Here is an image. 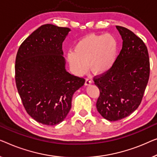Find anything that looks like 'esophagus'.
<instances>
[{
    "instance_id": "1",
    "label": "esophagus",
    "mask_w": 157,
    "mask_h": 157,
    "mask_svg": "<svg viewBox=\"0 0 157 157\" xmlns=\"http://www.w3.org/2000/svg\"><path fill=\"white\" fill-rule=\"evenodd\" d=\"M92 79L91 78H86L85 79V85H89L92 83Z\"/></svg>"
}]
</instances>
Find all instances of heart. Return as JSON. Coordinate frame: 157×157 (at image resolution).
<instances>
[{"mask_svg":"<svg viewBox=\"0 0 157 157\" xmlns=\"http://www.w3.org/2000/svg\"><path fill=\"white\" fill-rule=\"evenodd\" d=\"M118 43L112 34H90L76 43L74 51L69 52L67 59L75 74L80 75L85 71L87 64L95 74L105 72L116 60Z\"/></svg>","mask_w":157,"mask_h":157,"instance_id":"1","label":"heart"}]
</instances>
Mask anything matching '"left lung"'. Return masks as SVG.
<instances>
[{
  "mask_svg": "<svg viewBox=\"0 0 157 157\" xmlns=\"http://www.w3.org/2000/svg\"><path fill=\"white\" fill-rule=\"evenodd\" d=\"M122 48L109 70L94 78L100 90L98 111L114 122L127 117L140 106L149 78V53L143 40L127 28L116 26Z\"/></svg>",
  "mask_w": 157,
  "mask_h": 157,
  "instance_id": "left-lung-1",
  "label": "left lung"
}]
</instances>
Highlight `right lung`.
Masks as SVG:
<instances>
[{
    "label": "right lung",
    "instance_id": "right-lung-1",
    "mask_svg": "<svg viewBox=\"0 0 157 157\" xmlns=\"http://www.w3.org/2000/svg\"><path fill=\"white\" fill-rule=\"evenodd\" d=\"M70 29L45 24L20 46L15 58V83L28 114L49 126L60 123L69 113L72 95L85 79L65 70L63 43Z\"/></svg>",
    "mask_w": 157,
    "mask_h": 157
}]
</instances>
